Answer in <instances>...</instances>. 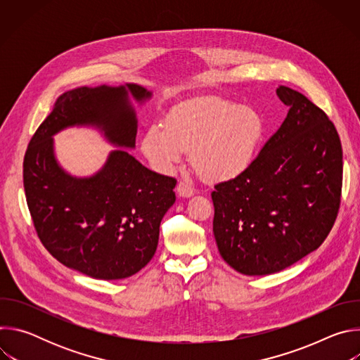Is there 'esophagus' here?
<instances>
[{"mask_svg": "<svg viewBox=\"0 0 360 360\" xmlns=\"http://www.w3.org/2000/svg\"><path fill=\"white\" fill-rule=\"evenodd\" d=\"M176 192H178V195H179V196H182V198H189V196H192V195H193V189H192V186H191L189 184L184 182V181H181V182L178 184V186H176Z\"/></svg>", "mask_w": 360, "mask_h": 360, "instance_id": "esophagus-1", "label": "esophagus"}]
</instances>
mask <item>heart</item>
<instances>
[{"label":"heart","instance_id":"b5f03b06","mask_svg":"<svg viewBox=\"0 0 360 360\" xmlns=\"http://www.w3.org/2000/svg\"><path fill=\"white\" fill-rule=\"evenodd\" d=\"M264 132V120L256 111L199 98L174 108L165 124L148 127L141 150L152 168L164 174L182 161L185 152H193V165L205 178L226 182L253 164Z\"/></svg>","mask_w":360,"mask_h":360}]
</instances>
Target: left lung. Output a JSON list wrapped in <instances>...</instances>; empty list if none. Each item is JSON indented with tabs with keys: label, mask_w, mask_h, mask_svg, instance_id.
I'll use <instances>...</instances> for the list:
<instances>
[{
	"label": "left lung",
	"mask_w": 360,
	"mask_h": 360,
	"mask_svg": "<svg viewBox=\"0 0 360 360\" xmlns=\"http://www.w3.org/2000/svg\"><path fill=\"white\" fill-rule=\"evenodd\" d=\"M281 128L240 176L215 185L214 235L224 261L249 276L271 275L318 249L340 205L342 145L328 115L281 85Z\"/></svg>",
	"instance_id": "8db88e82"
}]
</instances>
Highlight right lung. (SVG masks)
Segmentation results:
<instances>
[{"label": "right lung", "mask_w": 360, "mask_h": 360, "mask_svg": "<svg viewBox=\"0 0 360 360\" xmlns=\"http://www.w3.org/2000/svg\"><path fill=\"white\" fill-rule=\"evenodd\" d=\"M129 95L152 96L136 84L79 86L64 92L38 127L24 158L28 210L42 245L63 265L104 281L139 272L155 255L160 225L175 202L176 179L153 172L124 149L112 150L96 174L77 178L61 168L53 136L94 127L115 146H135L136 117Z\"/></svg>", "instance_id": "1"}]
</instances>
